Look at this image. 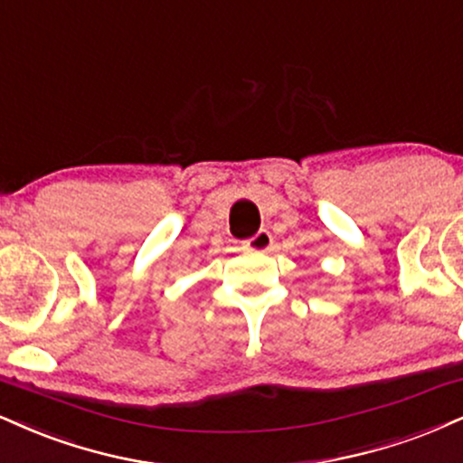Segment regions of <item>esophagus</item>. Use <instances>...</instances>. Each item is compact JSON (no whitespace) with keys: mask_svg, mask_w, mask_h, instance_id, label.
Wrapping results in <instances>:
<instances>
[{"mask_svg":"<svg viewBox=\"0 0 463 463\" xmlns=\"http://www.w3.org/2000/svg\"><path fill=\"white\" fill-rule=\"evenodd\" d=\"M274 243V237H271L269 231H259L254 237H250L243 241V248L250 250V252H265V250L271 248Z\"/></svg>","mask_w":463,"mask_h":463,"instance_id":"obj_1","label":"esophagus"}]
</instances>
